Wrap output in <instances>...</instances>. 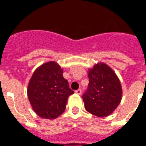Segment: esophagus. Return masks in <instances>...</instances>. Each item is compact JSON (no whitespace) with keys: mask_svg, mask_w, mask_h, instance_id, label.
I'll return each mask as SVG.
<instances>
[{"mask_svg":"<svg viewBox=\"0 0 146 146\" xmlns=\"http://www.w3.org/2000/svg\"><path fill=\"white\" fill-rule=\"evenodd\" d=\"M75 93L77 94V95H81L82 94V90L81 89H77V90H76Z\"/></svg>","mask_w":146,"mask_h":146,"instance_id":"esophagus-1","label":"esophagus"}]
</instances>
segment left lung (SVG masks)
Here are the masks:
<instances>
[{
    "mask_svg": "<svg viewBox=\"0 0 146 146\" xmlns=\"http://www.w3.org/2000/svg\"><path fill=\"white\" fill-rule=\"evenodd\" d=\"M88 91L82 96L85 108L99 117L113 113L121 102L122 86L115 72L103 62L88 70Z\"/></svg>",
    "mask_w": 146,
    "mask_h": 146,
    "instance_id": "8db88e82",
    "label": "left lung"
}]
</instances>
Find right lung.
<instances>
[{
    "label": "right lung",
    "instance_id": "obj_1",
    "mask_svg": "<svg viewBox=\"0 0 146 146\" xmlns=\"http://www.w3.org/2000/svg\"><path fill=\"white\" fill-rule=\"evenodd\" d=\"M63 72L55 61L46 62L34 71L29 82L27 96L33 110L40 117L56 119L64 113L68 97L74 93Z\"/></svg>",
    "mask_w": 146,
    "mask_h": 146
}]
</instances>
